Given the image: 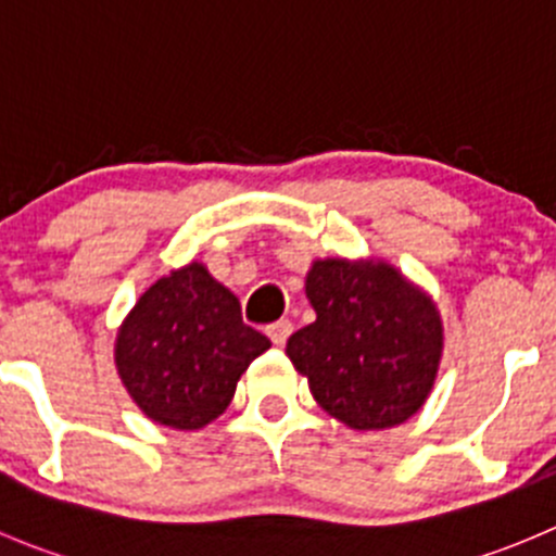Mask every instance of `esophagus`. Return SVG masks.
<instances>
[{"label":"esophagus","mask_w":556,"mask_h":556,"mask_svg":"<svg viewBox=\"0 0 556 556\" xmlns=\"http://www.w3.org/2000/svg\"><path fill=\"white\" fill-rule=\"evenodd\" d=\"M292 321L289 319H278V321H273V325L267 327V336H269V341L275 343V346H283V343H287V338L292 336Z\"/></svg>","instance_id":"1"}]
</instances>
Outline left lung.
<instances>
[{
  "instance_id": "left-lung-1",
  "label": "left lung",
  "mask_w": 556,
  "mask_h": 556,
  "mask_svg": "<svg viewBox=\"0 0 556 556\" xmlns=\"http://www.w3.org/2000/svg\"><path fill=\"white\" fill-rule=\"evenodd\" d=\"M305 294L316 321L287 343L321 409L357 431L409 420L431 393L442 321L428 294L390 264L314 262Z\"/></svg>"
}]
</instances>
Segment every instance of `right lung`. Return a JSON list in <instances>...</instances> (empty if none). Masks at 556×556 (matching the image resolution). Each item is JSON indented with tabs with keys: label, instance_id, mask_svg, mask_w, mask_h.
I'll return each mask as SVG.
<instances>
[{
	"label": "right lung",
	"instance_id": "right-lung-1",
	"mask_svg": "<svg viewBox=\"0 0 556 556\" xmlns=\"http://www.w3.org/2000/svg\"><path fill=\"white\" fill-rule=\"evenodd\" d=\"M269 338L202 264L152 283L116 336V371L150 420L193 431L224 415Z\"/></svg>",
	"mask_w": 556,
	"mask_h": 556
}]
</instances>
